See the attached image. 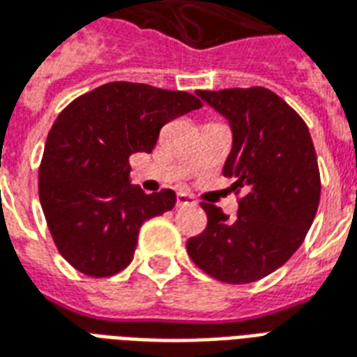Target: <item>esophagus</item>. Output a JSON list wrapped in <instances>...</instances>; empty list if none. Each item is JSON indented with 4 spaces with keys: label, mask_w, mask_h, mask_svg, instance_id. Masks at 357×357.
Masks as SVG:
<instances>
[{
    "label": "esophagus",
    "mask_w": 357,
    "mask_h": 357,
    "mask_svg": "<svg viewBox=\"0 0 357 357\" xmlns=\"http://www.w3.org/2000/svg\"><path fill=\"white\" fill-rule=\"evenodd\" d=\"M176 204H178V206H192V204H195V200H192V197L185 195V192H179L178 200H176Z\"/></svg>",
    "instance_id": "esophagus-1"
}]
</instances>
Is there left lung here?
Wrapping results in <instances>:
<instances>
[{
	"mask_svg": "<svg viewBox=\"0 0 357 357\" xmlns=\"http://www.w3.org/2000/svg\"><path fill=\"white\" fill-rule=\"evenodd\" d=\"M229 121L232 147L223 176L244 187L238 215L202 204L208 227L187 242L197 265L227 284L274 273L303 244L319 204L318 158L305 121L263 86L197 92Z\"/></svg>",
	"mask_w": 357,
	"mask_h": 357,
	"instance_id": "1",
	"label": "left lung"
}]
</instances>
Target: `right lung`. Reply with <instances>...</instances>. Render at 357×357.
Wrapping results in <instances>:
<instances>
[{
	"instance_id": "obj_1",
	"label": "right lung",
	"mask_w": 357,
	"mask_h": 357,
	"mask_svg": "<svg viewBox=\"0 0 357 357\" xmlns=\"http://www.w3.org/2000/svg\"><path fill=\"white\" fill-rule=\"evenodd\" d=\"M202 107L189 92L107 83L54 121L39 168V200L58 252L79 273L104 278L130 265L139 227L176 206V192L145 195L128 157L151 153L160 128Z\"/></svg>"
}]
</instances>
